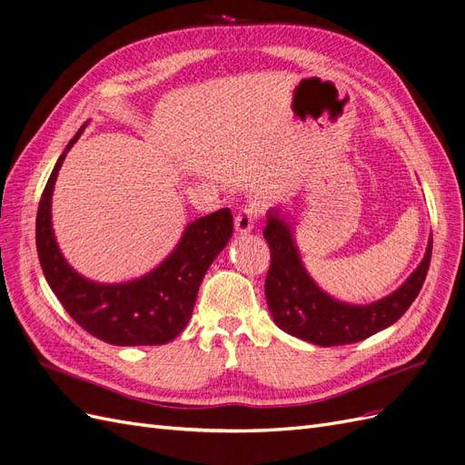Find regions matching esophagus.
<instances>
[{
	"label": "esophagus",
	"instance_id": "1",
	"mask_svg": "<svg viewBox=\"0 0 465 465\" xmlns=\"http://www.w3.org/2000/svg\"><path fill=\"white\" fill-rule=\"evenodd\" d=\"M262 217V209L256 205H246L241 211H238L236 217H234V229L238 234H246L252 229H254V224L258 223V219Z\"/></svg>",
	"mask_w": 465,
	"mask_h": 465
}]
</instances>
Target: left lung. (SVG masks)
I'll return each mask as SVG.
<instances>
[{"mask_svg":"<svg viewBox=\"0 0 465 465\" xmlns=\"http://www.w3.org/2000/svg\"><path fill=\"white\" fill-rule=\"evenodd\" d=\"M263 238L272 252L265 299L273 322L289 335L320 347L357 343L398 322L423 287L432 254L430 236L423 262L398 291L378 302L355 306L335 301L318 289L302 267L291 227L277 213L267 215Z\"/></svg>","mask_w":465,"mask_h":465,"instance_id":"left-lung-1","label":"left lung"}]
</instances>
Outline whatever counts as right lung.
Listing matches in <instances>:
<instances>
[{
  "label": "right lung",
  "mask_w": 465,
  "mask_h": 465,
  "mask_svg": "<svg viewBox=\"0 0 465 465\" xmlns=\"http://www.w3.org/2000/svg\"><path fill=\"white\" fill-rule=\"evenodd\" d=\"M69 142L42 192L36 213V250L50 289L79 326L110 345H164L186 328L202 279L232 236L229 207L190 223L178 246L157 270L122 285L81 277L64 260L52 231V192Z\"/></svg>",
  "instance_id": "obj_1"
}]
</instances>
